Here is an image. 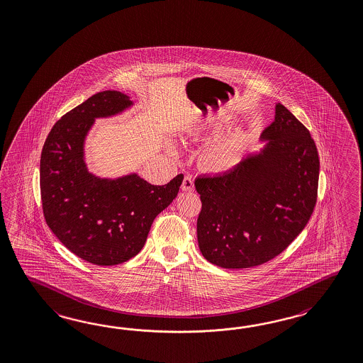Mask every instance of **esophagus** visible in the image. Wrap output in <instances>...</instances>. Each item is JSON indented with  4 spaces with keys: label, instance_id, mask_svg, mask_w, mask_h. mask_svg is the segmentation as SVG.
<instances>
[{
    "label": "esophagus",
    "instance_id": "34e87169",
    "mask_svg": "<svg viewBox=\"0 0 363 363\" xmlns=\"http://www.w3.org/2000/svg\"><path fill=\"white\" fill-rule=\"evenodd\" d=\"M194 180H192V177H186L183 179V183H182V189L184 191V192H191V191H194Z\"/></svg>",
    "mask_w": 363,
    "mask_h": 363
}]
</instances>
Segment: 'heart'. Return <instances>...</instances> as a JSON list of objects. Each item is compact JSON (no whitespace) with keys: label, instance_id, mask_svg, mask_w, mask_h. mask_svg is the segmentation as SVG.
I'll return each instance as SVG.
<instances>
[{"label":"heart","instance_id":"b5f03b06","mask_svg":"<svg viewBox=\"0 0 363 363\" xmlns=\"http://www.w3.org/2000/svg\"><path fill=\"white\" fill-rule=\"evenodd\" d=\"M240 147V135H228L213 141L203 149V163L208 169L225 172L235 166L238 152Z\"/></svg>","mask_w":363,"mask_h":363}]
</instances>
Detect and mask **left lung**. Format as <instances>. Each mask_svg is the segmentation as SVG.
<instances>
[{"label":"left lung","mask_w":363,"mask_h":363,"mask_svg":"<svg viewBox=\"0 0 363 363\" xmlns=\"http://www.w3.org/2000/svg\"><path fill=\"white\" fill-rule=\"evenodd\" d=\"M259 152L225 174L194 180L203 208L197 240L226 269L262 265L301 234L318 197L319 154L308 129L281 103Z\"/></svg>","instance_id":"obj_1"}]
</instances>
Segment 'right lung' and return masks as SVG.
Listing matches in <instances>:
<instances>
[{
  "label": "right lung",
  "mask_w": 363,
  "mask_h": 363,
  "mask_svg": "<svg viewBox=\"0 0 363 363\" xmlns=\"http://www.w3.org/2000/svg\"><path fill=\"white\" fill-rule=\"evenodd\" d=\"M132 106L120 91L95 94L53 125L40 157L47 225L70 252L101 267L128 262L143 250L152 220L174 201L184 177L152 186L135 172L110 179L89 171L84 143L95 120Z\"/></svg>",
  "instance_id": "right-lung-1"
}]
</instances>
